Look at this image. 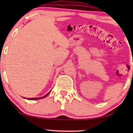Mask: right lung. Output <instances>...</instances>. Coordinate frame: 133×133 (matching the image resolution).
<instances>
[{"mask_svg": "<svg viewBox=\"0 0 133 133\" xmlns=\"http://www.w3.org/2000/svg\"><path fill=\"white\" fill-rule=\"evenodd\" d=\"M50 91L48 92V93H47L46 95H45L44 96H43V97H35V98H25V99H28V100H37V99H43V98H45V97H46L49 94H50Z\"/></svg>", "mask_w": 133, "mask_h": 133, "instance_id": "add662e5", "label": "right lung"}]
</instances>
